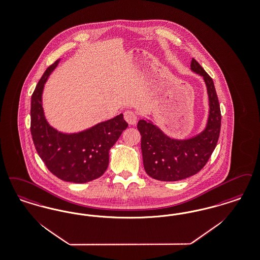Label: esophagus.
Masks as SVG:
<instances>
[{
  "label": "esophagus",
  "instance_id": "esophagus-1",
  "mask_svg": "<svg viewBox=\"0 0 260 260\" xmlns=\"http://www.w3.org/2000/svg\"><path fill=\"white\" fill-rule=\"evenodd\" d=\"M124 118L125 121L129 124V125H134L137 122V115L135 114L134 111L132 110H126L124 113Z\"/></svg>",
  "mask_w": 260,
  "mask_h": 260
}]
</instances>
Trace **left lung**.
<instances>
[{"instance_id":"8db88e82","label":"left lung","mask_w":260,"mask_h":260,"mask_svg":"<svg viewBox=\"0 0 260 260\" xmlns=\"http://www.w3.org/2000/svg\"><path fill=\"white\" fill-rule=\"evenodd\" d=\"M190 70L203 77L207 87L209 115L205 128L192 137L175 139L150 120H139L137 124L146 173L156 180L172 182L197 174L218 143L221 115L213 79L194 59Z\"/></svg>"}]
</instances>
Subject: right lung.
<instances>
[{
  "label": "right lung",
  "instance_id": "1",
  "mask_svg": "<svg viewBox=\"0 0 260 260\" xmlns=\"http://www.w3.org/2000/svg\"><path fill=\"white\" fill-rule=\"evenodd\" d=\"M60 59L43 73L31 100V134L36 150L49 171L62 181L82 184L102 176L109 151L127 127L123 114L82 132L66 134L50 125L42 107L44 84Z\"/></svg>",
  "mask_w": 260,
  "mask_h": 260
}]
</instances>
